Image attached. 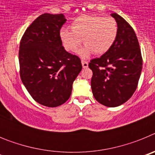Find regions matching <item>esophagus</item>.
<instances>
[{
    "mask_svg": "<svg viewBox=\"0 0 155 155\" xmlns=\"http://www.w3.org/2000/svg\"><path fill=\"white\" fill-rule=\"evenodd\" d=\"M81 64H82V67H83V68H87V67H88V63L86 62V61H81Z\"/></svg>",
    "mask_w": 155,
    "mask_h": 155,
    "instance_id": "obj_1",
    "label": "esophagus"
}]
</instances>
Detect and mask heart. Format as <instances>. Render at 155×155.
I'll return each mask as SVG.
<instances>
[{
	"instance_id": "heart-1",
	"label": "heart",
	"mask_w": 155,
	"mask_h": 155,
	"mask_svg": "<svg viewBox=\"0 0 155 155\" xmlns=\"http://www.w3.org/2000/svg\"><path fill=\"white\" fill-rule=\"evenodd\" d=\"M118 34V25L113 18L96 15H82L71 24V31L62 28L60 36L64 48L73 52L81 40L85 46L77 51L82 59H87L93 53L102 55L110 50Z\"/></svg>"
}]
</instances>
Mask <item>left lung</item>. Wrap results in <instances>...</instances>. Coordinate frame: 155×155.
Masks as SVG:
<instances>
[{"label": "left lung", "mask_w": 155, "mask_h": 155, "mask_svg": "<svg viewBox=\"0 0 155 155\" xmlns=\"http://www.w3.org/2000/svg\"><path fill=\"white\" fill-rule=\"evenodd\" d=\"M111 15L118 34L110 50L88 64L92 71L91 90L94 98L107 107H117L130 99L137 87L142 71L139 42L132 27L118 14Z\"/></svg>", "instance_id": "obj_1"}]
</instances>
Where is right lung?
Wrapping results in <instances>:
<instances>
[{
  "label": "right lung",
  "mask_w": 155,
  "mask_h": 155,
  "mask_svg": "<svg viewBox=\"0 0 155 155\" xmlns=\"http://www.w3.org/2000/svg\"><path fill=\"white\" fill-rule=\"evenodd\" d=\"M66 21L63 14H43L30 25L20 42L21 81L32 98L47 107L69 99L82 69L80 58L62 45L60 30Z\"/></svg>",
  "instance_id": "obj_1"
}]
</instances>
